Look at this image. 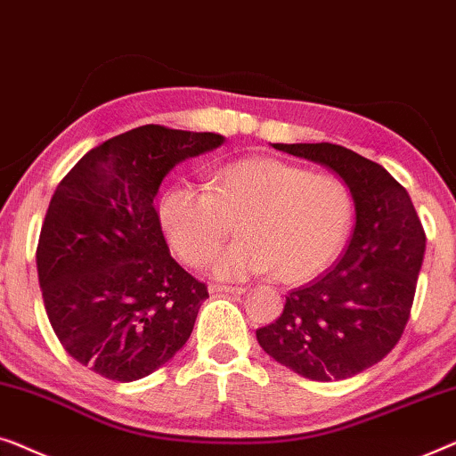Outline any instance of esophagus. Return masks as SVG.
I'll list each match as a JSON object with an SVG mask.
<instances>
[{
    "label": "esophagus",
    "mask_w": 456,
    "mask_h": 456,
    "mask_svg": "<svg viewBox=\"0 0 456 456\" xmlns=\"http://www.w3.org/2000/svg\"><path fill=\"white\" fill-rule=\"evenodd\" d=\"M210 293H231V295H241L243 287H233V285H210L208 287Z\"/></svg>",
    "instance_id": "1"
}]
</instances>
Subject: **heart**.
<instances>
[{"instance_id":"obj_1","label":"heart","mask_w":456,"mask_h":456,"mask_svg":"<svg viewBox=\"0 0 456 456\" xmlns=\"http://www.w3.org/2000/svg\"><path fill=\"white\" fill-rule=\"evenodd\" d=\"M157 216L171 249L190 266L204 265L237 221L241 237L215 256V279L277 271L283 283H304L341 252L354 202L335 175L254 157L219 167L207 190L173 185L159 200Z\"/></svg>"}]
</instances>
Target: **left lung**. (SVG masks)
Segmentation results:
<instances>
[{
  "label": "left lung",
  "instance_id": "1",
  "mask_svg": "<svg viewBox=\"0 0 456 456\" xmlns=\"http://www.w3.org/2000/svg\"><path fill=\"white\" fill-rule=\"evenodd\" d=\"M335 171L351 191L355 227L335 266L287 295L283 314L256 330L260 347L310 380H345L387 357L405 330L426 252L407 190L338 144H273Z\"/></svg>",
  "mask_w": 456,
  "mask_h": 456
}]
</instances>
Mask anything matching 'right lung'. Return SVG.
I'll use <instances>...</instances> for the list:
<instances>
[{"mask_svg":"<svg viewBox=\"0 0 456 456\" xmlns=\"http://www.w3.org/2000/svg\"><path fill=\"white\" fill-rule=\"evenodd\" d=\"M223 142L140 126L88 151L57 185L38 237V285L63 349L99 376L140 380L190 338L208 291L171 258L155 198L173 167Z\"/></svg>","mask_w":456,"mask_h":456,"instance_id":"add662e5","label":"right lung"}]
</instances>
